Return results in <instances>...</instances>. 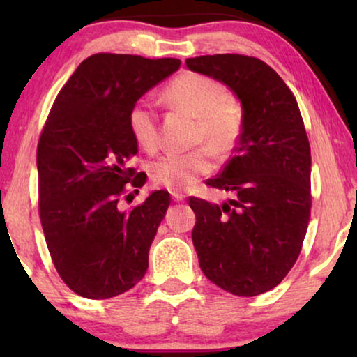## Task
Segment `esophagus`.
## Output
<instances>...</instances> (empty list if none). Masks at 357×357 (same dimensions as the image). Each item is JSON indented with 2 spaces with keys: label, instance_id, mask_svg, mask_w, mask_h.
Here are the masks:
<instances>
[{
  "label": "esophagus",
  "instance_id": "34e87169",
  "mask_svg": "<svg viewBox=\"0 0 357 357\" xmlns=\"http://www.w3.org/2000/svg\"><path fill=\"white\" fill-rule=\"evenodd\" d=\"M172 198H174V202L180 203V202H183V199H185V195L180 193V192H172Z\"/></svg>",
  "mask_w": 357,
  "mask_h": 357
}]
</instances>
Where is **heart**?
<instances>
[{
  "mask_svg": "<svg viewBox=\"0 0 357 357\" xmlns=\"http://www.w3.org/2000/svg\"><path fill=\"white\" fill-rule=\"evenodd\" d=\"M165 99L198 116V139H206L219 154H227L241 135V112L222 82L214 77L183 73L165 87ZM130 131L136 144L153 151L159 141L158 115L148 100L133 105L128 116ZM214 167V154L209 146L177 153L169 151L149 165V177L158 187L182 192L198 182Z\"/></svg>",
  "mask_w": 357,
  "mask_h": 357,
  "instance_id": "obj_1",
  "label": "heart"
}]
</instances>
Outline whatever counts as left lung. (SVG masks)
Here are the masks:
<instances>
[{"instance_id":"1","label":"left lung","mask_w":357,"mask_h":357,"mask_svg":"<svg viewBox=\"0 0 357 357\" xmlns=\"http://www.w3.org/2000/svg\"><path fill=\"white\" fill-rule=\"evenodd\" d=\"M185 63L226 84L242 104L236 154L208 180L234 198L219 206L190 197L199 268L234 296L263 294L294 266L310 219V144L299 105L258 58L224 53Z\"/></svg>"}]
</instances>
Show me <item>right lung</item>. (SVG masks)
Returning <instances> with one entry per match:
<instances>
[{
    "label": "right lung",
    "instance_id": "1",
    "mask_svg": "<svg viewBox=\"0 0 357 357\" xmlns=\"http://www.w3.org/2000/svg\"><path fill=\"white\" fill-rule=\"evenodd\" d=\"M180 60L96 53L53 102L37 146L38 213L58 275L77 296L109 299L143 280L149 247L170 195L155 190L130 211L120 199L146 174L128 167L138 153L128 125L141 96Z\"/></svg>",
    "mask_w": 357,
    "mask_h": 357
}]
</instances>
